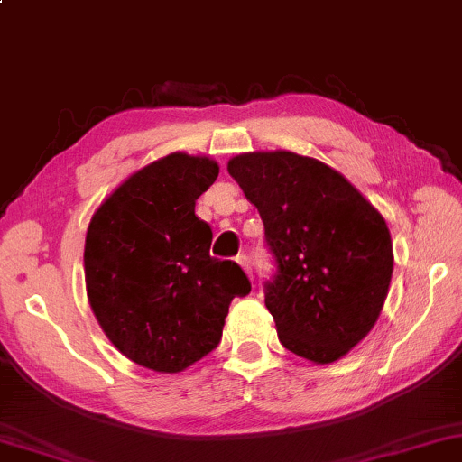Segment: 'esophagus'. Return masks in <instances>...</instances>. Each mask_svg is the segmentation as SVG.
<instances>
[{
	"mask_svg": "<svg viewBox=\"0 0 462 462\" xmlns=\"http://www.w3.org/2000/svg\"><path fill=\"white\" fill-rule=\"evenodd\" d=\"M236 262H238V266H241L245 273H247V276H254V273H251V260H249V255H245V254H241L236 257Z\"/></svg>",
	"mask_w": 462,
	"mask_h": 462,
	"instance_id": "esophagus-1",
	"label": "esophagus"
}]
</instances>
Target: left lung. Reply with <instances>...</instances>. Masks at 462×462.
<instances>
[{
	"instance_id": "8db88e82",
	"label": "left lung",
	"mask_w": 462,
	"mask_h": 462,
	"mask_svg": "<svg viewBox=\"0 0 462 462\" xmlns=\"http://www.w3.org/2000/svg\"><path fill=\"white\" fill-rule=\"evenodd\" d=\"M263 221L279 273L266 309L287 350L334 364L370 334L393 276L386 221L342 173L287 150L238 153L227 162Z\"/></svg>"
}]
</instances>
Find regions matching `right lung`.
<instances>
[{
  "instance_id": "right-lung-1",
  "label": "right lung",
  "mask_w": 462,
  "mask_h": 462,
  "mask_svg": "<svg viewBox=\"0 0 462 462\" xmlns=\"http://www.w3.org/2000/svg\"><path fill=\"white\" fill-rule=\"evenodd\" d=\"M219 175L208 156L173 152L128 175L92 215L84 245L90 309L126 359L183 372L221 340L227 309L251 282L215 260L194 207Z\"/></svg>"
}]
</instances>
